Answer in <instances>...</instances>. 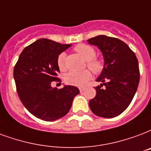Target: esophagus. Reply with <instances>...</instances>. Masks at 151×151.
Wrapping results in <instances>:
<instances>
[{
    "instance_id": "34e87169",
    "label": "esophagus",
    "mask_w": 151,
    "mask_h": 151,
    "mask_svg": "<svg viewBox=\"0 0 151 151\" xmlns=\"http://www.w3.org/2000/svg\"><path fill=\"white\" fill-rule=\"evenodd\" d=\"M79 90H80V92L81 93V92H83V91L85 90V88H82V87H81V88H79Z\"/></svg>"
}]
</instances>
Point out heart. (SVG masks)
<instances>
[{"label":"heart","instance_id":"heart-1","mask_svg":"<svg viewBox=\"0 0 151 151\" xmlns=\"http://www.w3.org/2000/svg\"><path fill=\"white\" fill-rule=\"evenodd\" d=\"M75 50L87 61V65L95 73H101L103 70V63L98 59L94 58L96 51L93 48L86 44H78L75 47ZM65 53L62 52L57 58V65L60 70H64L65 68ZM92 78V73L88 70L75 72L71 71L65 75V81L69 85L74 86H84Z\"/></svg>","mask_w":151,"mask_h":151}]
</instances>
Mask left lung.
Masks as SVG:
<instances>
[{
  "label": "left lung",
  "mask_w": 151,
  "mask_h": 151,
  "mask_svg": "<svg viewBox=\"0 0 151 151\" xmlns=\"http://www.w3.org/2000/svg\"><path fill=\"white\" fill-rule=\"evenodd\" d=\"M87 42L96 46L104 57L103 70L96 80L101 84L95 87L96 96L89 101V108L98 116L116 117L129 106L136 93L140 77L138 59L116 38L101 35Z\"/></svg>",
  "instance_id": "8db88e82"
}]
</instances>
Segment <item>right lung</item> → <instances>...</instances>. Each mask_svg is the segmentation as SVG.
<instances>
[{"mask_svg":"<svg viewBox=\"0 0 151 151\" xmlns=\"http://www.w3.org/2000/svg\"><path fill=\"white\" fill-rule=\"evenodd\" d=\"M71 46L40 39L19 55L13 71L17 93L27 111L39 119L54 121L65 116L80 93L73 86H51L52 81H60L57 78L58 56Z\"/></svg>","mask_w":151,"mask_h":151,"instance_id":"obj_1","label":"right lung"}]
</instances>
